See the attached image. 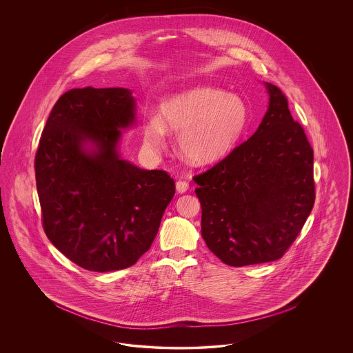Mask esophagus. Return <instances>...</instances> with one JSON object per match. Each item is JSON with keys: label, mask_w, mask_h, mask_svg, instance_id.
I'll list each match as a JSON object with an SVG mask.
<instances>
[{"label": "esophagus", "mask_w": 353, "mask_h": 353, "mask_svg": "<svg viewBox=\"0 0 353 353\" xmlns=\"http://www.w3.org/2000/svg\"><path fill=\"white\" fill-rule=\"evenodd\" d=\"M189 189V184L186 183V181H177L176 183V190H177V193H185L186 190Z\"/></svg>", "instance_id": "34e87169"}]
</instances>
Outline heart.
Segmentation results:
<instances>
[{"label":"heart","mask_w":353,"mask_h":353,"mask_svg":"<svg viewBox=\"0 0 353 353\" xmlns=\"http://www.w3.org/2000/svg\"><path fill=\"white\" fill-rule=\"evenodd\" d=\"M249 107L234 94L197 85L161 101L159 118L143 125L147 150L160 152L165 136L177 134V150L193 165H210L234 150L249 124Z\"/></svg>","instance_id":"b5f03b06"}]
</instances>
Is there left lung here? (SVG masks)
Segmentation results:
<instances>
[{
    "label": "left lung",
    "mask_w": 353,
    "mask_h": 353,
    "mask_svg": "<svg viewBox=\"0 0 353 353\" xmlns=\"http://www.w3.org/2000/svg\"><path fill=\"white\" fill-rule=\"evenodd\" d=\"M265 87L269 107L255 134L193 179L202 238L234 268L279 259L315 202L314 151L283 92L268 82Z\"/></svg>",
    "instance_id": "left-lung-1"
}]
</instances>
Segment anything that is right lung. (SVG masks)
Masks as SVG:
<instances>
[{
	"label": "right lung",
	"mask_w": 353,
	"mask_h": 353,
	"mask_svg": "<svg viewBox=\"0 0 353 353\" xmlns=\"http://www.w3.org/2000/svg\"><path fill=\"white\" fill-rule=\"evenodd\" d=\"M136 125L131 90L72 88L51 110L35 153L43 229L71 262L90 271L127 269L148 252L174 181L119 153Z\"/></svg>",
	"instance_id": "1"
}]
</instances>
